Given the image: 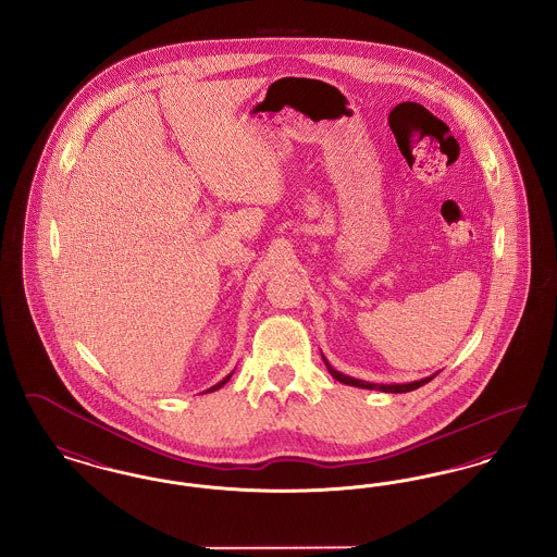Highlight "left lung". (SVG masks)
Instances as JSON below:
<instances>
[{
  "instance_id": "left-lung-1",
  "label": "left lung",
  "mask_w": 557,
  "mask_h": 557,
  "mask_svg": "<svg viewBox=\"0 0 557 557\" xmlns=\"http://www.w3.org/2000/svg\"><path fill=\"white\" fill-rule=\"evenodd\" d=\"M321 357H323V355H321ZM323 363H325L327 371L332 373V377H336L338 382H343V384H346V386L366 388V391H380V393H409V391H416V388H420V386L428 384V382H430L434 375H438V371H436V373H432V375H428V377H422V380H416V382H405V384H373V382L357 380V377H350V375H346V373H343V371L334 370L325 357H323Z\"/></svg>"
}]
</instances>
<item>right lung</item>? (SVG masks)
I'll return each instance as SVG.
<instances>
[{"mask_svg": "<svg viewBox=\"0 0 557 557\" xmlns=\"http://www.w3.org/2000/svg\"><path fill=\"white\" fill-rule=\"evenodd\" d=\"M232 375H234V371H232V373H227V375H225V377H223V380H221V382H216V384H214V386H211V388H209V391H207V393H214V391H219V388H221V386H223V384H227V380H230V377H232Z\"/></svg>", "mask_w": 557, "mask_h": 557, "instance_id": "right-lung-1", "label": "right lung"}]
</instances>
